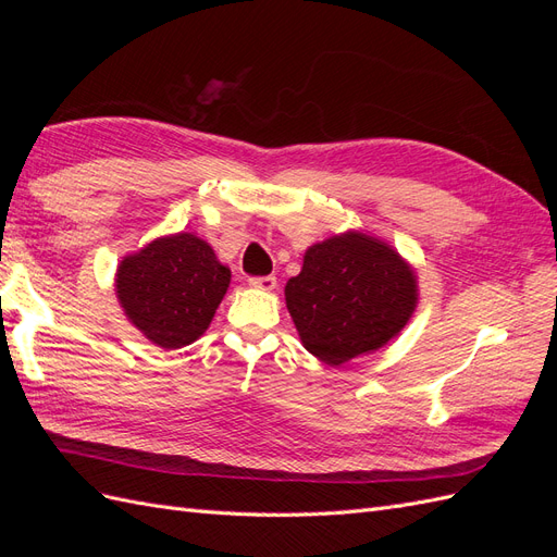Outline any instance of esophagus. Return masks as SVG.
Listing matches in <instances>:
<instances>
[{"mask_svg": "<svg viewBox=\"0 0 557 557\" xmlns=\"http://www.w3.org/2000/svg\"><path fill=\"white\" fill-rule=\"evenodd\" d=\"M250 288H258V290H274L276 288V276H258V278H250L248 281Z\"/></svg>", "mask_w": 557, "mask_h": 557, "instance_id": "obj_1", "label": "esophagus"}]
</instances>
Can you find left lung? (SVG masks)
I'll use <instances>...</instances> for the list:
<instances>
[{
    "mask_svg": "<svg viewBox=\"0 0 557 557\" xmlns=\"http://www.w3.org/2000/svg\"><path fill=\"white\" fill-rule=\"evenodd\" d=\"M285 305L301 346L339 367L404 330L418 307V276L391 244L348 230L307 248L301 272L285 283Z\"/></svg>",
    "mask_w": 557,
    "mask_h": 557,
    "instance_id": "8db88e82",
    "label": "left lung"
}]
</instances>
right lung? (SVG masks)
I'll use <instances>...</instances> for the list:
<instances>
[{
	"label": "right lung",
	"mask_w": 557,
	"mask_h": 557,
	"mask_svg": "<svg viewBox=\"0 0 557 557\" xmlns=\"http://www.w3.org/2000/svg\"><path fill=\"white\" fill-rule=\"evenodd\" d=\"M232 272L193 232L158 237L115 269V297L148 342L164 350L205 334L230 288Z\"/></svg>",
	"instance_id": "right-lung-1"
}]
</instances>
